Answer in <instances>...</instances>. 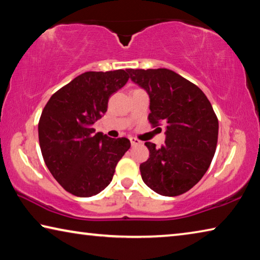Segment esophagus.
<instances>
[{
    "label": "esophagus",
    "mask_w": 260,
    "mask_h": 260,
    "mask_svg": "<svg viewBox=\"0 0 260 260\" xmlns=\"http://www.w3.org/2000/svg\"><path fill=\"white\" fill-rule=\"evenodd\" d=\"M129 140H131V144L132 146H138V144H140L141 143V141L140 140H138V139H135V138H129Z\"/></svg>",
    "instance_id": "34e87169"
}]
</instances>
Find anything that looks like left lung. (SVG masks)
Listing matches in <instances>:
<instances>
[{"instance_id": "obj_1", "label": "left lung", "mask_w": 260, "mask_h": 260, "mask_svg": "<svg viewBox=\"0 0 260 260\" xmlns=\"http://www.w3.org/2000/svg\"><path fill=\"white\" fill-rule=\"evenodd\" d=\"M127 72L149 95V121L165 124L164 146L144 143L150 155L140 165L141 177L159 195H181L203 178L214 156L219 124L212 105L199 87L171 70Z\"/></svg>"}]
</instances>
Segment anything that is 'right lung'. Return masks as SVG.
<instances>
[{
    "mask_svg": "<svg viewBox=\"0 0 260 260\" xmlns=\"http://www.w3.org/2000/svg\"><path fill=\"white\" fill-rule=\"evenodd\" d=\"M124 70L85 72L51 96L39 121V142L50 173L78 197L98 195L112 181L118 161L131 147L93 125L108 110L110 96L126 85Z\"/></svg>",
    "mask_w": 260,
    "mask_h": 260,
    "instance_id": "obj_1",
    "label": "right lung"
}]
</instances>
